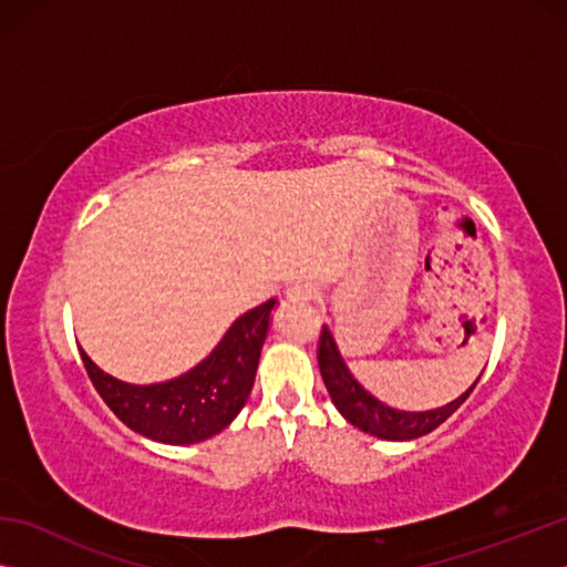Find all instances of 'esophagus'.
<instances>
[{"label": "esophagus", "mask_w": 567, "mask_h": 567, "mask_svg": "<svg viewBox=\"0 0 567 567\" xmlns=\"http://www.w3.org/2000/svg\"><path fill=\"white\" fill-rule=\"evenodd\" d=\"M287 300L290 302H310L315 300V290L310 285H295L287 290Z\"/></svg>", "instance_id": "34e87169"}]
</instances>
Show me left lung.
Masks as SVG:
<instances>
[{"instance_id":"1","label":"left lung","mask_w":567,"mask_h":567,"mask_svg":"<svg viewBox=\"0 0 567 567\" xmlns=\"http://www.w3.org/2000/svg\"><path fill=\"white\" fill-rule=\"evenodd\" d=\"M318 362H320L324 388H328L334 408L340 410V415L348 420L350 425L362 430V433L375 435L380 440H392V443H405V440H417L422 435L433 433L435 427L443 425V422L453 415L460 405H463L480 380L477 378L473 385L463 392V395L455 398L453 402H447L443 408L410 412V410H398V408L385 405V402L378 400L372 392L364 390L360 382L354 380L350 368L342 360L338 342H334L332 332L328 328H322V334H320Z\"/></svg>"}]
</instances>
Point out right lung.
Here are the masks:
<instances>
[{"label": "right lung", "mask_w": 567, "mask_h": 567, "mask_svg": "<svg viewBox=\"0 0 567 567\" xmlns=\"http://www.w3.org/2000/svg\"><path fill=\"white\" fill-rule=\"evenodd\" d=\"M275 300L229 324L217 348L185 375L132 385L107 375L80 350L94 390L134 433L165 445H195L233 422L252 392L257 362L272 322Z\"/></svg>", "instance_id": "obj_1"}]
</instances>
